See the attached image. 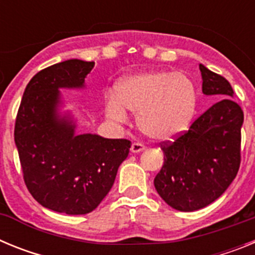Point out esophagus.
Masks as SVG:
<instances>
[{"label": "esophagus", "mask_w": 255, "mask_h": 255, "mask_svg": "<svg viewBox=\"0 0 255 255\" xmlns=\"http://www.w3.org/2000/svg\"><path fill=\"white\" fill-rule=\"evenodd\" d=\"M145 149V147H144L143 144H140V143H132V145H131V148H130V150H131V153H140V152H143V150Z\"/></svg>", "instance_id": "obj_1"}]
</instances>
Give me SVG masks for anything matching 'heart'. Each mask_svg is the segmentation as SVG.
<instances>
[{
  "label": "heart",
  "instance_id": "b5f03b06",
  "mask_svg": "<svg viewBox=\"0 0 255 255\" xmlns=\"http://www.w3.org/2000/svg\"><path fill=\"white\" fill-rule=\"evenodd\" d=\"M197 102V88L186 74L145 71L117 84L116 97L106 100V115L117 123H125L128 110L138 115L139 129L145 136L168 141L190 125Z\"/></svg>",
  "mask_w": 255,
  "mask_h": 255
}]
</instances>
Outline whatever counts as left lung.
<instances>
[{
	"label": "left lung",
	"mask_w": 255,
	"mask_h": 255,
	"mask_svg": "<svg viewBox=\"0 0 255 255\" xmlns=\"http://www.w3.org/2000/svg\"><path fill=\"white\" fill-rule=\"evenodd\" d=\"M202 92L220 98L189 130L161 145L164 162L154 177L159 197L173 209L194 212L224 194L240 167L244 114L231 100L234 91L224 76L199 65Z\"/></svg>",
	"instance_id": "8db88e82"
}]
</instances>
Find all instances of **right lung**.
Masks as SVG:
<instances>
[{
  "label": "right lung",
  "mask_w": 255,
  "mask_h": 255,
  "mask_svg": "<svg viewBox=\"0 0 255 255\" xmlns=\"http://www.w3.org/2000/svg\"><path fill=\"white\" fill-rule=\"evenodd\" d=\"M94 62L71 58L35 74L22 94L15 144L24 181L44 208L87 215L108 194L131 141L76 134L60 89H84Z\"/></svg>",
  "instance_id": "1"
}]
</instances>
